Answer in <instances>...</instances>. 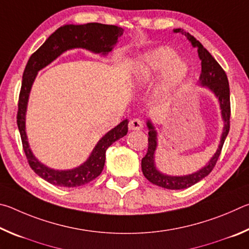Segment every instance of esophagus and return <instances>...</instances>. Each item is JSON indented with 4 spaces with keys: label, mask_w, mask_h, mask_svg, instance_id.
I'll return each instance as SVG.
<instances>
[{
    "label": "esophagus",
    "mask_w": 249,
    "mask_h": 249,
    "mask_svg": "<svg viewBox=\"0 0 249 249\" xmlns=\"http://www.w3.org/2000/svg\"><path fill=\"white\" fill-rule=\"evenodd\" d=\"M144 127V123H142V121L140 119H133L129 121L128 123V128L130 130H140Z\"/></svg>",
    "instance_id": "1"
}]
</instances>
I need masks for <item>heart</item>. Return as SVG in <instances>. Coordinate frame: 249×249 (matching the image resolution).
Masks as SVG:
<instances>
[{
  "label": "heart",
  "mask_w": 249,
  "mask_h": 249,
  "mask_svg": "<svg viewBox=\"0 0 249 249\" xmlns=\"http://www.w3.org/2000/svg\"><path fill=\"white\" fill-rule=\"evenodd\" d=\"M160 71L162 80L159 93L170 94L184 82L188 75V66L180 58H175V53L168 47H160L145 53L135 62L132 81L140 87L149 82Z\"/></svg>",
  "instance_id": "obj_1"
}]
</instances>
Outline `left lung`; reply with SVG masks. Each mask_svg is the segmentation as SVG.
Returning a JSON list of instances; mask_svg holds the SVG:
<instances>
[{
	"mask_svg": "<svg viewBox=\"0 0 249 249\" xmlns=\"http://www.w3.org/2000/svg\"><path fill=\"white\" fill-rule=\"evenodd\" d=\"M175 33H181L184 35L189 41L192 44L193 47L197 48V53L201 59V74H200V84L202 87H208L209 89L215 94L216 98L220 101L221 113L223 121H224V128L221 136V142L218 145L216 153L209 161L206 166H204L199 171L195 174L181 177H172L163 175L157 170L155 166V150L157 147V132L155 130L153 124L150 121H147V127H148V150L145 157L142 159V170L145 178L150 181L158 187L170 189V190H180V189L190 188L191 185L199 182L203 178H205L213 168L215 167L218 157H220L222 147L224 145L225 138L230 132V117H231V101H230V86L229 79L225 71L222 67L218 65V62L212 57L208 50H206L199 40H196L195 37L190 34L184 32L181 28L174 29Z\"/></svg>",
	"mask_w": 249,
	"mask_h": 249,
	"instance_id": "1",
	"label": "left lung"
}]
</instances>
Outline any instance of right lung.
<instances>
[{
	"label": "right lung",
	"instance_id": "obj_1",
	"mask_svg": "<svg viewBox=\"0 0 249 249\" xmlns=\"http://www.w3.org/2000/svg\"><path fill=\"white\" fill-rule=\"evenodd\" d=\"M122 35H123V28L115 25L100 23L64 25L53 33L28 59L23 73L18 98V126L28 165L40 178L49 183L58 187L74 188L89 183L90 181L99 177L103 170L107 149L113 142L127 134L128 121L124 120L105 134L92 150L90 157L81 166L71 170L50 169L39 162L38 159H36L33 155L25 130V115H26L28 96L37 72L69 49L84 48L95 53L107 54L111 52L113 46L117 43V39Z\"/></svg>",
	"mask_w": 249,
	"mask_h": 249
}]
</instances>
